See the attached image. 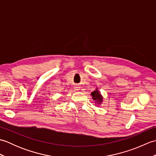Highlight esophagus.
Wrapping results in <instances>:
<instances>
[{
    "label": "esophagus",
    "instance_id": "obj_1",
    "mask_svg": "<svg viewBox=\"0 0 156 156\" xmlns=\"http://www.w3.org/2000/svg\"><path fill=\"white\" fill-rule=\"evenodd\" d=\"M74 90H80V87H78V86H75V87H74Z\"/></svg>",
    "mask_w": 156,
    "mask_h": 156
}]
</instances>
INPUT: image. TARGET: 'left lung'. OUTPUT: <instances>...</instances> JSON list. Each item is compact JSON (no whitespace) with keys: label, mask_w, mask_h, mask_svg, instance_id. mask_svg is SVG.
I'll use <instances>...</instances> for the list:
<instances>
[{"label":"left lung","mask_w":156,"mask_h":156,"mask_svg":"<svg viewBox=\"0 0 156 156\" xmlns=\"http://www.w3.org/2000/svg\"><path fill=\"white\" fill-rule=\"evenodd\" d=\"M91 95L92 99H93V101L95 102V104H97V105H102V102H103V97L102 96L101 92L99 91L97 87L92 92Z\"/></svg>","instance_id":"1"}]
</instances>
